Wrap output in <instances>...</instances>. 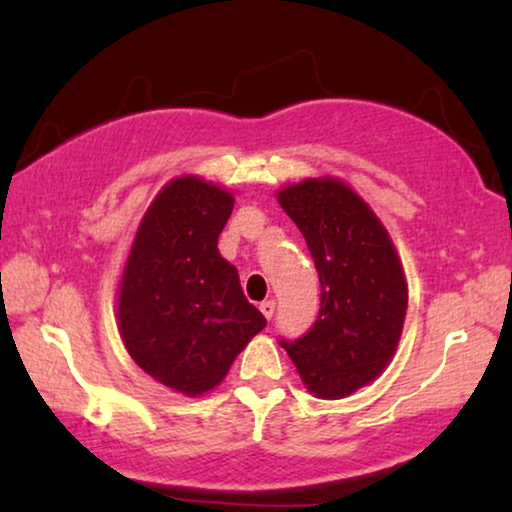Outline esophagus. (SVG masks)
<instances>
[{"instance_id":"34e87169","label":"esophagus","mask_w":512,"mask_h":512,"mask_svg":"<svg viewBox=\"0 0 512 512\" xmlns=\"http://www.w3.org/2000/svg\"><path fill=\"white\" fill-rule=\"evenodd\" d=\"M261 312H263V317L265 319H272V317H275V300H263V303H261Z\"/></svg>"}]
</instances>
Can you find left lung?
<instances>
[{"label": "left lung", "mask_w": 512, "mask_h": 512, "mask_svg": "<svg viewBox=\"0 0 512 512\" xmlns=\"http://www.w3.org/2000/svg\"><path fill=\"white\" fill-rule=\"evenodd\" d=\"M277 200L303 233L321 284L314 326L279 345L314 396L345 398L396 352L408 310L403 265L373 209L342 181H300Z\"/></svg>", "instance_id": "1"}]
</instances>
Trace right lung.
<instances>
[{
    "label": "right lung",
    "instance_id": "1",
    "mask_svg": "<svg viewBox=\"0 0 512 512\" xmlns=\"http://www.w3.org/2000/svg\"><path fill=\"white\" fill-rule=\"evenodd\" d=\"M233 195L179 177L139 223L118 291V331L144 373L186 396L226 377L230 363L265 328L244 298L237 268L219 254Z\"/></svg>",
    "mask_w": 512,
    "mask_h": 512
}]
</instances>
